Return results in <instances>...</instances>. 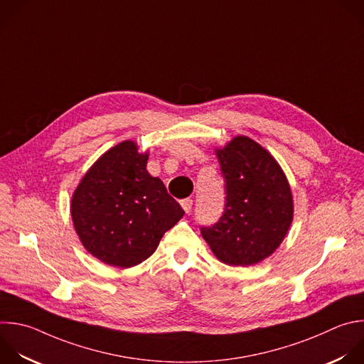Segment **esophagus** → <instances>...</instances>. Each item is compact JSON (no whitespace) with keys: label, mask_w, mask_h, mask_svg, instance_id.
<instances>
[{"label":"esophagus","mask_w":364,"mask_h":364,"mask_svg":"<svg viewBox=\"0 0 364 364\" xmlns=\"http://www.w3.org/2000/svg\"><path fill=\"white\" fill-rule=\"evenodd\" d=\"M181 207L184 208L186 213H190V211H191V207H193V200H191V198H184V200H181Z\"/></svg>","instance_id":"1"}]
</instances>
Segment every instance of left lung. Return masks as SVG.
<instances>
[{"label":"left lung","instance_id":"left-lung-1","mask_svg":"<svg viewBox=\"0 0 364 364\" xmlns=\"http://www.w3.org/2000/svg\"><path fill=\"white\" fill-rule=\"evenodd\" d=\"M225 181L220 220L201 227L214 256L228 266H253L284 240L293 221V196L274 157L255 140L237 136L215 150Z\"/></svg>","mask_w":364,"mask_h":364}]
</instances>
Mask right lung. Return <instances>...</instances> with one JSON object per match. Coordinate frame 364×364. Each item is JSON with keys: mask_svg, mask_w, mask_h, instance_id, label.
<instances>
[{"mask_svg": "<svg viewBox=\"0 0 364 364\" xmlns=\"http://www.w3.org/2000/svg\"><path fill=\"white\" fill-rule=\"evenodd\" d=\"M147 160L137 143H119L90 167L73 194L81 243L108 266L129 269L149 259L184 214L163 181L149 174Z\"/></svg>", "mask_w": 364, "mask_h": 364, "instance_id": "right-lung-1", "label": "right lung"}]
</instances>
